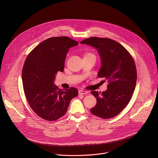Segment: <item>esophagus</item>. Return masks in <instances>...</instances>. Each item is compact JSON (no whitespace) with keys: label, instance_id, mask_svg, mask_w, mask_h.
<instances>
[{"label":"esophagus","instance_id":"obj_1","mask_svg":"<svg viewBox=\"0 0 158 158\" xmlns=\"http://www.w3.org/2000/svg\"><path fill=\"white\" fill-rule=\"evenodd\" d=\"M78 93H79V94L85 95V94H87L88 92L86 90H78Z\"/></svg>","mask_w":158,"mask_h":158}]
</instances>
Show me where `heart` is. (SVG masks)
<instances>
[{
	"instance_id": "obj_1",
	"label": "heart",
	"mask_w": 158,
	"mask_h": 158,
	"mask_svg": "<svg viewBox=\"0 0 158 158\" xmlns=\"http://www.w3.org/2000/svg\"><path fill=\"white\" fill-rule=\"evenodd\" d=\"M88 55H89V54H88Z\"/></svg>"
}]
</instances>
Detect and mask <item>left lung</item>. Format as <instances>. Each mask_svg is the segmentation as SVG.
<instances>
[{
  "mask_svg": "<svg viewBox=\"0 0 158 158\" xmlns=\"http://www.w3.org/2000/svg\"><path fill=\"white\" fill-rule=\"evenodd\" d=\"M80 43L97 50L101 59L98 77L109 82L105 91L90 92L97 99L90 112L102 118L114 117L127 106L133 96L137 80L134 60L123 45L109 38L92 37Z\"/></svg>",
  "mask_w": 158,
  "mask_h": 158,
  "instance_id": "obj_1",
  "label": "left lung"
}]
</instances>
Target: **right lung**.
Listing matches in <instances>:
<instances>
[{
    "label": "right lung",
    "mask_w": 158,
    "mask_h": 158,
    "mask_svg": "<svg viewBox=\"0 0 158 158\" xmlns=\"http://www.w3.org/2000/svg\"><path fill=\"white\" fill-rule=\"evenodd\" d=\"M78 44L69 37H53L37 45L27 57L22 71L23 88L33 111L42 118L55 121L63 116L78 92L59 89L54 84L57 72H63L66 54Z\"/></svg>",
    "instance_id": "obj_1"
}]
</instances>
